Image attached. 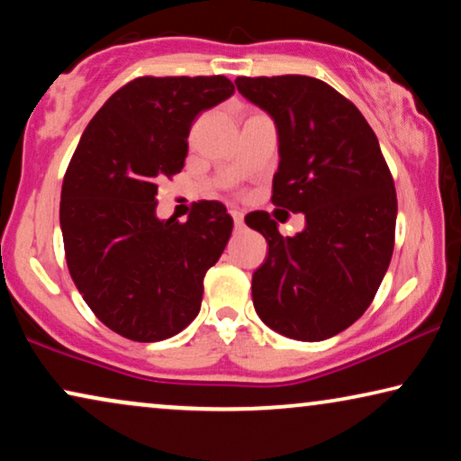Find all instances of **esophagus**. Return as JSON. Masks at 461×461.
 Segmentation results:
<instances>
[{
    "instance_id": "esophagus-1",
    "label": "esophagus",
    "mask_w": 461,
    "mask_h": 461,
    "mask_svg": "<svg viewBox=\"0 0 461 461\" xmlns=\"http://www.w3.org/2000/svg\"><path fill=\"white\" fill-rule=\"evenodd\" d=\"M230 216H232V222H235L237 229H241V226H243V212L230 210Z\"/></svg>"
}]
</instances>
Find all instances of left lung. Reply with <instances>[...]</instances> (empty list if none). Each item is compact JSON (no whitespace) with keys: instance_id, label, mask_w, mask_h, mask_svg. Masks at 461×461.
<instances>
[{"instance_id":"obj_1","label":"left lung","mask_w":461,"mask_h":461,"mask_svg":"<svg viewBox=\"0 0 461 461\" xmlns=\"http://www.w3.org/2000/svg\"><path fill=\"white\" fill-rule=\"evenodd\" d=\"M237 90L275 119L273 203L306 218L283 237L268 212L245 216L268 256L251 276L258 317L281 336L321 342L367 311L394 249L396 191L361 111L306 75L237 77Z\"/></svg>"}]
</instances>
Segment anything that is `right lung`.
Segmentation results:
<instances>
[{
  "instance_id": "1",
  "label": "right lung",
  "mask_w": 461,
  "mask_h": 461,
  "mask_svg": "<svg viewBox=\"0 0 461 461\" xmlns=\"http://www.w3.org/2000/svg\"><path fill=\"white\" fill-rule=\"evenodd\" d=\"M232 92L224 75L136 77L81 134L60 193L67 267L119 336L159 342L199 314L203 276L229 243L232 218L220 201H199L186 222L159 220L157 182L185 167L194 117Z\"/></svg>"
}]
</instances>
